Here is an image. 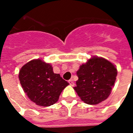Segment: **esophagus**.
I'll return each mask as SVG.
<instances>
[{"mask_svg":"<svg viewBox=\"0 0 133 133\" xmlns=\"http://www.w3.org/2000/svg\"><path fill=\"white\" fill-rule=\"evenodd\" d=\"M68 83H69V84L71 85V86H74V85H75V83H74V81H73L72 79H70V80H69Z\"/></svg>","mask_w":133,"mask_h":133,"instance_id":"esophagus-1","label":"esophagus"}]
</instances>
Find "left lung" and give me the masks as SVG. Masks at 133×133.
I'll return each mask as SVG.
<instances>
[{"label":"left lung","instance_id":"1","mask_svg":"<svg viewBox=\"0 0 133 133\" xmlns=\"http://www.w3.org/2000/svg\"><path fill=\"white\" fill-rule=\"evenodd\" d=\"M79 79L74 88L83 102L96 105L106 99L111 93L117 75L112 63L101 57L94 56L77 72Z\"/></svg>","mask_w":133,"mask_h":133}]
</instances>
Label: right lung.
Instances as JSON below:
<instances>
[{
  "label": "right lung",
  "instance_id": "right-lung-1",
  "mask_svg": "<svg viewBox=\"0 0 133 133\" xmlns=\"http://www.w3.org/2000/svg\"><path fill=\"white\" fill-rule=\"evenodd\" d=\"M20 83L31 101L41 106H50L58 100L69 83L53 72L52 65L41 59L27 63L19 71Z\"/></svg>",
  "mask_w": 133,
  "mask_h": 133
}]
</instances>
